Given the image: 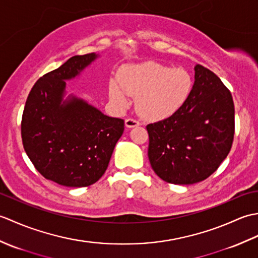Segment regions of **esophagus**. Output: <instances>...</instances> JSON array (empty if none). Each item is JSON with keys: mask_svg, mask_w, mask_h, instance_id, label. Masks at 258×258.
Here are the masks:
<instances>
[{"mask_svg": "<svg viewBox=\"0 0 258 258\" xmlns=\"http://www.w3.org/2000/svg\"><path fill=\"white\" fill-rule=\"evenodd\" d=\"M140 124L141 123L139 122V120H136L134 118H126L125 119V125H126V127H128V128L135 127V126H139Z\"/></svg>", "mask_w": 258, "mask_h": 258, "instance_id": "1", "label": "esophagus"}]
</instances>
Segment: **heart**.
I'll return each mask as SVG.
<instances>
[{"label":"heart","instance_id":"1","mask_svg":"<svg viewBox=\"0 0 258 258\" xmlns=\"http://www.w3.org/2000/svg\"><path fill=\"white\" fill-rule=\"evenodd\" d=\"M193 84V78L185 69L145 62L126 68L119 84L109 85V96L118 105H125L128 95H135L136 108L142 116L161 119L171 116L184 105Z\"/></svg>","mask_w":258,"mask_h":258}]
</instances>
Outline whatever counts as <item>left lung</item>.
<instances>
[{
	"label": "left lung",
	"mask_w": 258,
	"mask_h": 258,
	"mask_svg": "<svg viewBox=\"0 0 258 258\" xmlns=\"http://www.w3.org/2000/svg\"><path fill=\"white\" fill-rule=\"evenodd\" d=\"M149 160L158 177L172 184L202 182L232 149L235 108L231 92L212 71L197 64L188 100L171 116L146 126Z\"/></svg>",
	"instance_id": "obj_1"
}]
</instances>
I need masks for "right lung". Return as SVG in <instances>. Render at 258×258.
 <instances>
[{"mask_svg": "<svg viewBox=\"0 0 258 258\" xmlns=\"http://www.w3.org/2000/svg\"><path fill=\"white\" fill-rule=\"evenodd\" d=\"M97 57L75 55L43 75L32 87L22 115L21 134L27 156L43 177L68 187H85L105 173L124 119L109 117L81 98L63 101L65 81Z\"/></svg>", "mask_w": 258, "mask_h": 258, "instance_id": "right-lung-1", "label": "right lung"}]
</instances>
